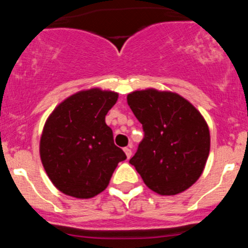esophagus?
I'll use <instances>...</instances> for the list:
<instances>
[{"label":"esophagus","instance_id":"34e87169","mask_svg":"<svg viewBox=\"0 0 248 248\" xmlns=\"http://www.w3.org/2000/svg\"><path fill=\"white\" fill-rule=\"evenodd\" d=\"M124 153H125V155L128 159H130L131 155H133V151H131L130 148H124Z\"/></svg>","mask_w":248,"mask_h":248}]
</instances>
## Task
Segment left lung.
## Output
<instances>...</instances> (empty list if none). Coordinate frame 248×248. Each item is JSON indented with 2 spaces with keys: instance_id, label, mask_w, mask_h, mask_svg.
<instances>
[{
  "instance_id": "obj_1",
  "label": "left lung",
  "mask_w": 248,
  "mask_h": 248,
  "mask_svg": "<svg viewBox=\"0 0 248 248\" xmlns=\"http://www.w3.org/2000/svg\"><path fill=\"white\" fill-rule=\"evenodd\" d=\"M126 100L144 130L129 163L156 194L171 196L189 189L210 153V130L200 111L177 93L154 88L131 92Z\"/></svg>"
}]
</instances>
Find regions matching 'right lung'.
Masks as SVG:
<instances>
[{"label": "right lung", "mask_w": 248, "mask_h": 248, "mask_svg": "<svg viewBox=\"0 0 248 248\" xmlns=\"http://www.w3.org/2000/svg\"><path fill=\"white\" fill-rule=\"evenodd\" d=\"M118 93L100 88L77 92L57 105L43 126L39 155L49 180L63 194L91 199L109 185L126 155L114 144L105 115Z\"/></svg>", "instance_id": "add662e5"}]
</instances>
